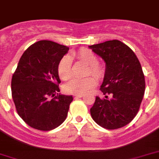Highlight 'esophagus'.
Wrapping results in <instances>:
<instances>
[{
	"instance_id": "34e87169",
	"label": "esophagus",
	"mask_w": 159,
	"mask_h": 159,
	"mask_svg": "<svg viewBox=\"0 0 159 159\" xmlns=\"http://www.w3.org/2000/svg\"><path fill=\"white\" fill-rule=\"evenodd\" d=\"M73 97H84V94H75V95H73Z\"/></svg>"
}]
</instances>
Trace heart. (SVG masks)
<instances>
[{
    "label": "heart",
    "mask_w": 159,
    "mask_h": 159,
    "mask_svg": "<svg viewBox=\"0 0 159 159\" xmlns=\"http://www.w3.org/2000/svg\"><path fill=\"white\" fill-rule=\"evenodd\" d=\"M75 56L81 62L88 65L86 75L92 74L97 78H102L105 74L104 65L97 62V57L92 50L82 48L75 53ZM57 74L62 80H68L72 77V61L69 56H64L61 58L57 67ZM93 76L85 78H72L63 86V89L67 93L82 94L89 91L96 86L97 80Z\"/></svg>",
    "instance_id": "heart-1"
}]
</instances>
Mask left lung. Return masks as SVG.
Returning <instances> with one entry per match:
<instances>
[{"label":"left lung","instance_id":"left-lung-1","mask_svg":"<svg viewBox=\"0 0 159 159\" xmlns=\"http://www.w3.org/2000/svg\"><path fill=\"white\" fill-rule=\"evenodd\" d=\"M106 62L100 90L106 98L96 97L91 116L97 125L116 129L128 125L138 113L145 91V80L138 57L121 41L109 40L89 46ZM111 96L108 99V95Z\"/></svg>","mask_w":159,"mask_h":159}]
</instances>
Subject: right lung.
Instances as JSON below:
<instances>
[{"label":"right lung","mask_w":159,"mask_h":159,"mask_svg":"<svg viewBox=\"0 0 159 159\" xmlns=\"http://www.w3.org/2000/svg\"><path fill=\"white\" fill-rule=\"evenodd\" d=\"M69 50L49 40L30 45L21 56L11 79V95L17 113L28 125L48 131L66 120L72 96L58 93V62Z\"/></svg>","instance_id":"right-lung-1"}]
</instances>
